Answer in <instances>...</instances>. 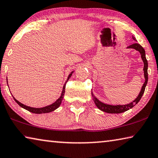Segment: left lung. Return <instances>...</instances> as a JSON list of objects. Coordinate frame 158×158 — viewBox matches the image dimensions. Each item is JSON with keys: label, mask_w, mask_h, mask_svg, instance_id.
Listing matches in <instances>:
<instances>
[{"label": "left lung", "mask_w": 158, "mask_h": 158, "mask_svg": "<svg viewBox=\"0 0 158 158\" xmlns=\"http://www.w3.org/2000/svg\"><path fill=\"white\" fill-rule=\"evenodd\" d=\"M132 39L134 40L137 42V40L134 36H132ZM129 49H135V50L138 51L140 53L141 59H142L143 62V72H144V78H145V82L142 85V88H141V91L139 94L138 95L137 98L135 99V100L132 101V102H130L127 105H107V104H105L102 102L98 99L95 97V96L93 95V92H91V94L93 96V100L94 101L95 105L97 106V107L100 109L101 111L104 112H106V113L109 114H121L123 112H125L127 110H129L130 109H132L134 106H135L141 100V97L144 93V90H145V88L146 86L147 82H148V61L146 60V53L145 50H144L143 48L138 43H135L131 44L130 46L127 47Z\"/></svg>", "instance_id": "8db88e82"}]
</instances>
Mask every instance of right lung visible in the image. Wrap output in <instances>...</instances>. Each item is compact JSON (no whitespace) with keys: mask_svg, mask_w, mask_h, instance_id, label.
<instances>
[{"mask_svg":"<svg viewBox=\"0 0 158 158\" xmlns=\"http://www.w3.org/2000/svg\"><path fill=\"white\" fill-rule=\"evenodd\" d=\"M74 73V71L72 72V73L69 74V76L68 77V79L66 80V82L65 83V84L63 85V90H62V93H61V95L60 96V98L58 99V100L54 102L53 104L50 105H48L46 106H44V107H41V108H35V107H31V106H26L25 105H23V104L21 103L20 102H19L18 100H16V99L13 97L14 98V100H15L16 102H17L19 105L21 107H22L23 109H26V110L32 112V113L33 114H46V113H49V112H52L53 111H54L57 108L59 107V106L61 104V102H62L63 97H64V95H65V84L67 81H68V79L70 78L72 74Z\"/></svg>","mask_w":158,"mask_h":158,"instance_id":"right-lung-1","label":"right lung"}]
</instances>
